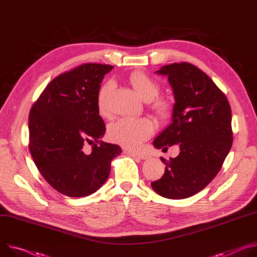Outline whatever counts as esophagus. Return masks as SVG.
I'll return each mask as SVG.
<instances>
[{"mask_svg": "<svg viewBox=\"0 0 257 257\" xmlns=\"http://www.w3.org/2000/svg\"><path fill=\"white\" fill-rule=\"evenodd\" d=\"M132 156L134 157H138L140 159H148L150 156L147 154V153H143V152H140V153H134V152H128Z\"/></svg>", "mask_w": 257, "mask_h": 257, "instance_id": "esophagus-1", "label": "esophagus"}]
</instances>
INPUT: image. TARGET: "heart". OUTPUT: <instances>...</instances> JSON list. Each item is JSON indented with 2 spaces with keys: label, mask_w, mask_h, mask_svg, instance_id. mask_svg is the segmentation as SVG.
<instances>
[{
  "label": "heart",
  "mask_w": 257,
  "mask_h": 257,
  "mask_svg": "<svg viewBox=\"0 0 257 257\" xmlns=\"http://www.w3.org/2000/svg\"><path fill=\"white\" fill-rule=\"evenodd\" d=\"M128 80L138 93V95L148 103L149 108L160 118H165L172 110V104L163 98L158 97L160 83L142 70L134 71ZM113 89L112 81H106L102 84L97 97L98 109L101 115L109 114L108 99ZM154 133V123L148 118H119L112 122L107 130L108 139L117 145L130 150H137Z\"/></svg>",
  "instance_id": "1"
}]
</instances>
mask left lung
<instances>
[{
	"mask_svg": "<svg viewBox=\"0 0 257 257\" xmlns=\"http://www.w3.org/2000/svg\"><path fill=\"white\" fill-rule=\"evenodd\" d=\"M167 75L176 103L173 122L153 142L161 149L178 144L180 154L161 158L165 170L152 182L168 199H184L203 190L218 174L233 144L232 110L225 95L197 66L173 63L157 71Z\"/></svg>",
	"mask_w": 257,
	"mask_h": 257,
	"instance_id": "1",
	"label": "left lung"
}]
</instances>
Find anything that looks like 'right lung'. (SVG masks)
<instances>
[{
  "mask_svg": "<svg viewBox=\"0 0 257 257\" xmlns=\"http://www.w3.org/2000/svg\"><path fill=\"white\" fill-rule=\"evenodd\" d=\"M114 66L84 63L48 83L30 112V151L42 177L68 197L89 196L109 177L118 145L99 140L106 131L97 97L104 75ZM88 141L92 152L82 150Z\"/></svg>",
  "mask_w": 257,
  "mask_h": 257,
  "instance_id": "1",
  "label": "right lung"
}]
</instances>
